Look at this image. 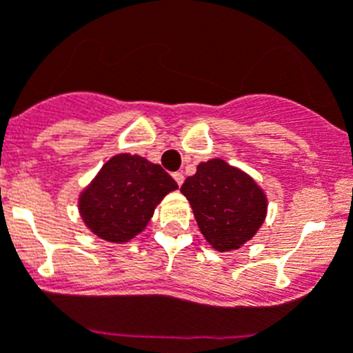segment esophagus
Listing matches in <instances>:
<instances>
[{
    "label": "esophagus",
    "mask_w": 353,
    "mask_h": 353,
    "mask_svg": "<svg viewBox=\"0 0 353 353\" xmlns=\"http://www.w3.org/2000/svg\"><path fill=\"white\" fill-rule=\"evenodd\" d=\"M173 179H174V182L179 183V185H182L183 179H185V176H183V173H180V171H176V173H173Z\"/></svg>",
    "instance_id": "obj_1"
}]
</instances>
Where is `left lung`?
<instances>
[{
	"label": "left lung",
	"mask_w": 353,
	"mask_h": 353,
	"mask_svg": "<svg viewBox=\"0 0 353 353\" xmlns=\"http://www.w3.org/2000/svg\"><path fill=\"white\" fill-rule=\"evenodd\" d=\"M210 245L236 250L257 232L266 216V196L243 171L222 159L201 163L180 187Z\"/></svg>",
	"instance_id": "left-lung-1"
}]
</instances>
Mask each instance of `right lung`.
I'll list each match as a JSON object with an SVG mask.
<instances>
[{
	"mask_svg": "<svg viewBox=\"0 0 353 353\" xmlns=\"http://www.w3.org/2000/svg\"><path fill=\"white\" fill-rule=\"evenodd\" d=\"M176 182L140 155H115L80 198V213L92 232L106 241L131 240L143 231L155 205Z\"/></svg>",
	"mask_w": 353,
	"mask_h": 353,
	"instance_id": "obj_1",
	"label": "right lung"
}]
</instances>
